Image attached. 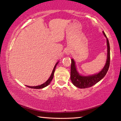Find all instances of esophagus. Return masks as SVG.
Returning a JSON list of instances; mask_svg holds the SVG:
<instances>
[{
  "instance_id": "obj_1",
  "label": "esophagus",
  "mask_w": 121,
  "mask_h": 121,
  "mask_svg": "<svg viewBox=\"0 0 121 121\" xmlns=\"http://www.w3.org/2000/svg\"><path fill=\"white\" fill-rule=\"evenodd\" d=\"M65 54H66L67 55H69L70 54V52H71V51H70V50H69V48H67L66 50H65Z\"/></svg>"
}]
</instances>
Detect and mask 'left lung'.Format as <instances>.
Returning a JSON list of instances; mask_svg holds the SVG:
<instances>
[{"label": "left lung", "mask_w": 121, "mask_h": 121, "mask_svg": "<svg viewBox=\"0 0 121 121\" xmlns=\"http://www.w3.org/2000/svg\"><path fill=\"white\" fill-rule=\"evenodd\" d=\"M103 34L107 39V58L105 66L99 73L91 76H84L79 75L78 73L76 68L75 61L73 59H71L70 79L75 86L80 88V89H85V88L92 86L101 80L107 73L110 65V46L109 41L104 31Z\"/></svg>", "instance_id": "1"}]
</instances>
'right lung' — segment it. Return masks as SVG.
I'll return each instance as SVG.
<instances>
[{
	"mask_svg": "<svg viewBox=\"0 0 121 121\" xmlns=\"http://www.w3.org/2000/svg\"><path fill=\"white\" fill-rule=\"evenodd\" d=\"M58 62H57L56 64V65H55L54 68H53V70L52 71V73H51V75L50 76V78H49L48 79V81H47L46 82H45L44 83L42 84H41L40 85L36 86H27V85H26V86L28 87H30V88H32V89H43V88L47 86H48V85H49V84L51 83V82L52 81V80L53 76H54V71H55V69H56V65H58Z\"/></svg>",
	"mask_w": 121,
	"mask_h": 121,
	"instance_id": "right-lung-1",
	"label": "right lung"
}]
</instances>
